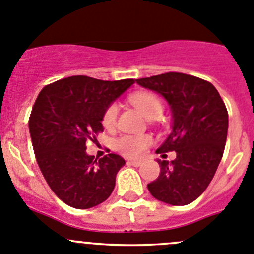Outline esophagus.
<instances>
[{
	"instance_id": "34e87169",
	"label": "esophagus",
	"mask_w": 254,
	"mask_h": 254,
	"mask_svg": "<svg viewBox=\"0 0 254 254\" xmlns=\"http://www.w3.org/2000/svg\"><path fill=\"white\" fill-rule=\"evenodd\" d=\"M127 165H131V166H135V167H139V166H141V162H140V161H136V160H127Z\"/></svg>"
}]
</instances>
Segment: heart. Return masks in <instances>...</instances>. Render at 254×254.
<instances>
[{
  "mask_svg": "<svg viewBox=\"0 0 254 254\" xmlns=\"http://www.w3.org/2000/svg\"><path fill=\"white\" fill-rule=\"evenodd\" d=\"M130 102L147 119H158L162 115L163 104L155 94L148 93V92H137L130 97ZM117 115L118 107L115 104H112L107 108L103 115V125L107 129H112L114 127L117 123ZM150 143L151 139L148 136L127 135V136H123L118 140L117 147L124 155L130 156V157H137L146 150Z\"/></svg>",
  "mask_w": 254,
  "mask_h": 254,
  "instance_id": "obj_1",
  "label": "heart"
}]
</instances>
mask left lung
I'll use <instances>...</instances> for the list:
<instances>
[{"instance_id":"1","label":"left lung","mask_w":254,"mask_h":254,"mask_svg":"<svg viewBox=\"0 0 254 254\" xmlns=\"http://www.w3.org/2000/svg\"><path fill=\"white\" fill-rule=\"evenodd\" d=\"M166 99L172 115L171 132L156 152L176 151L172 161L157 160L161 172L147 184L153 198L187 205L205 191L224 155L229 114L210 82L179 72L136 79Z\"/></svg>"}]
</instances>
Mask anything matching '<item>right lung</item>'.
Here are the masks:
<instances>
[{
	"instance_id": "obj_1",
	"label": "right lung",
	"mask_w": 254,
	"mask_h": 254,
	"mask_svg": "<svg viewBox=\"0 0 254 254\" xmlns=\"http://www.w3.org/2000/svg\"><path fill=\"white\" fill-rule=\"evenodd\" d=\"M134 82L71 76L40 91L29 118L33 148L49 187L68 206L89 209L111 196L125 160L115 153L97 160L86 142L103 131L104 112Z\"/></svg>"
}]
</instances>
